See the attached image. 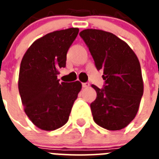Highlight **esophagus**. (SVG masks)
Instances as JSON below:
<instances>
[{
  "label": "esophagus",
  "instance_id": "esophagus-1",
  "mask_svg": "<svg viewBox=\"0 0 159 159\" xmlns=\"http://www.w3.org/2000/svg\"><path fill=\"white\" fill-rule=\"evenodd\" d=\"M90 86V84L88 82H83L82 83V87H88Z\"/></svg>",
  "mask_w": 159,
  "mask_h": 159
}]
</instances>
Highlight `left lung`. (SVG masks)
<instances>
[{"label": "left lung", "instance_id": "8db88e82", "mask_svg": "<svg viewBox=\"0 0 159 159\" xmlns=\"http://www.w3.org/2000/svg\"><path fill=\"white\" fill-rule=\"evenodd\" d=\"M97 69L103 70L104 85L91 103L93 120L102 128L119 130L133 120L143 93L140 64L130 47L115 34L100 30H84L79 34Z\"/></svg>", "mask_w": 159, "mask_h": 159}]
</instances>
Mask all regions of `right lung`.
Returning <instances> with one entry per match:
<instances>
[{
  "label": "right lung",
  "mask_w": 159,
  "mask_h": 159,
  "mask_svg": "<svg viewBox=\"0 0 159 159\" xmlns=\"http://www.w3.org/2000/svg\"><path fill=\"white\" fill-rule=\"evenodd\" d=\"M78 32L70 28L46 34L31 44L21 61L18 87L22 104L30 120L43 130H54L67 123L82 88L78 81L57 80Z\"/></svg>",
  "instance_id": "right-lung-1"
}]
</instances>
